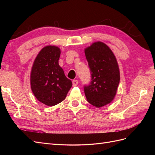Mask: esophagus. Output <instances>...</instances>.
<instances>
[{"label":"esophagus","instance_id":"1","mask_svg":"<svg viewBox=\"0 0 155 155\" xmlns=\"http://www.w3.org/2000/svg\"><path fill=\"white\" fill-rule=\"evenodd\" d=\"M78 83V82L77 80H73V81H72V86H74V87L77 86Z\"/></svg>","mask_w":155,"mask_h":155}]
</instances>
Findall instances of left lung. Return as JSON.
Listing matches in <instances>:
<instances>
[{"mask_svg": "<svg viewBox=\"0 0 155 155\" xmlns=\"http://www.w3.org/2000/svg\"><path fill=\"white\" fill-rule=\"evenodd\" d=\"M90 68L91 81L84 85L87 101L97 107L113 101L120 81L117 59L107 45L97 42L84 51Z\"/></svg>", "mask_w": 155, "mask_h": 155, "instance_id": "left-lung-1", "label": "left lung"}]
</instances>
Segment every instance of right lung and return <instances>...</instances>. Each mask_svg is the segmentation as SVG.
I'll return each mask as SVG.
<instances>
[{
  "mask_svg": "<svg viewBox=\"0 0 155 155\" xmlns=\"http://www.w3.org/2000/svg\"><path fill=\"white\" fill-rule=\"evenodd\" d=\"M60 54V48L57 47H44L35 58L31 71L32 93L39 101L49 107L64 101L72 85L58 64Z\"/></svg>",
  "mask_w": 155,
  "mask_h": 155,
  "instance_id": "add662e5",
  "label": "right lung"
}]
</instances>
